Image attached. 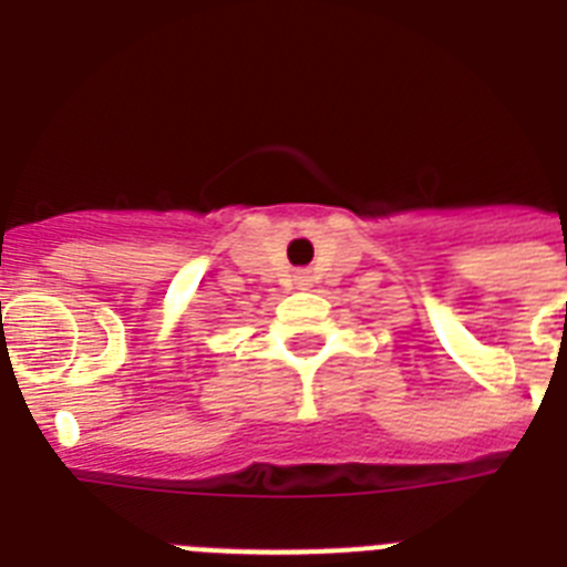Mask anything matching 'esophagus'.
I'll return each mask as SVG.
<instances>
[{
  "label": "esophagus",
  "instance_id": "1",
  "mask_svg": "<svg viewBox=\"0 0 567 567\" xmlns=\"http://www.w3.org/2000/svg\"><path fill=\"white\" fill-rule=\"evenodd\" d=\"M298 284H301V289L310 287V275H301V280H298Z\"/></svg>",
  "mask_w": 567,
  "mask_h": 567
}]
</instances>
